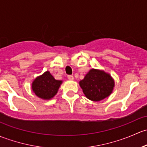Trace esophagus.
<instances>
[{"label":"esophagus","mask_w":147,"mask_h":147,"mask_svg":"<svg viewBox=\"0 0 147 147\" xmlns=\"http://www.w3.org/2000/svg\"><path fill=\"white\" fill-rule=\"evenodd\" d=\"M74 76L72 75H69L68 76V79L69 80H71V81H73L74 80Z\"/></svg>","instance_id":"1"}]
</instances>
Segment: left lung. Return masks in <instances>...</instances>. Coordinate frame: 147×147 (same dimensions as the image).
<instances>
[{
	"label": "left lung",
	"instance_id": "obj_1",
	"mask_svg": "<svg viewBox=\"0 0 147 147\" xmlns=\"http://www.w3.org/2000/svg\"><path fill=\"white\" fill-rule=\"evenodd\" d=\"M79 85L84 95L93 101H100L113 92L115 81L111 76L104 71L92 69L80 81Z\"/></svg>",
	"mask_w": 147,
	"mask_h": 147
}]
</instances>
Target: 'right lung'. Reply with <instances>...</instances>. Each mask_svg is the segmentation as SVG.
Segmentation results:
<instances>
[{
    "label": "right lung",
    "mask_w": 147,
    "mask_h": 147,
    "mask_svg": "<svg viewBox=\"0 0 147 147\" xmlns=\"http://www.w3.org/2000/svg\"><path fill=\"white\" fill-rule=\"evenodd\" d=\"M62 81L56 80L49 71L37 76L32 84V89L35 95L44 100H49L58 92Z\"/></svg>",
    "instance_id": "1"
}]
</instances>
